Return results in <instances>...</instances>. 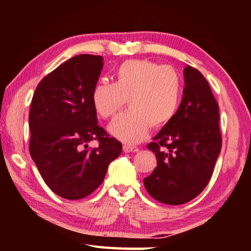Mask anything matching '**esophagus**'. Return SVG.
<instances>
[{
    "mask_svg": "<svg viewBox=\"0 0 251 251\" xmlns=\"http://www.w3.org/2000/svg\"><path fill=\"white\" fill-rule=\"evenodd\" d=\"M123 151L125 152H131V151H138V148L135 146H129V145H124L123 146Z\"/></svg>",
    "mask_w": 251,
    "mask_h": 251,
    "instance_id": "1",
    "label": "esophagus"
}]
</instances>
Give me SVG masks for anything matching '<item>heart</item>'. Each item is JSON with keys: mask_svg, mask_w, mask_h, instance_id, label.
I'll return each instance as SVG.
<instances>
[{"mask_svg": "<svg viewBox=\"0 0 251 251\" xmlns=\"http://www.w3.org/2000/svg\"><path fill=\"white\" fill-rule=\"evenodd\" d=\"M181 78L172 66L129 59L117 67L115 83L100 79L92 91L100 116H113L126 99L129 108L109 123L108 131L127 144L142 142L150 127L160 128L175 117L181 100Z\"/></svg>", "mask_w": 251, "mask_h": 251, "instance_id": "heart-1", "label": "heart"}]
</instances>
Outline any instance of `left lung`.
Returning a JSON list of instances; mask_svg holds the SVG:
<instances>
[{
  "label": "left lung",
  "instance_id": "1",
  "mask_svg": "<svg viewBox=\"0 0 251 251\" xmlns=\"http://www.w3.org/2000/svg\"><path fill=\"white\" fill-rule=\"evenodd\" d=\"M184 79L175 117L147 145L155 152L157 166L144 185L152 198L167 205L188 202L202 192L222 150L219 107L209 84L189 65Z\"/></svg>",
  "mask_w": 251,
  "mask_h": 251
}]
</instances>
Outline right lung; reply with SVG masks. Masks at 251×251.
I'll return each mask as SVG.
<instances>
[{"label": "right lung", "instance_id": "add662e5", "mask_svg": "<svg viewBox=\"0 0 251 251\" xmlns=\"http://www.w3.org/2000/svg\"><path fill=\"white\" fill-rule=\"evenodd\" d=\"M104 58L82 54L46 75L34 93L29 154L53 192L70 201L88 196L103 182L122 144L97 124L92 104ZM99 140L91 150L88 143Z\"/></svg>", "mask_w": 251, "mask_h": 251}]
</instances>
